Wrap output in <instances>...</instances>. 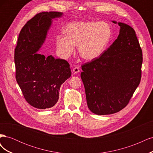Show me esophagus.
I'll list each match as a JSON object with an SVG mask.
<instances>
[{"instance_id":"obj_1","label":"esophagus","mask_w":153,"mask_h":153,"mask_svg":"<svg viewBox=\"0 0 153 153\" xmlns=\"http://www.w3.org/2000/svg\"><path fill=\"white\" fill-rule=\"evenodd\" d=\"M80 71V69H79V68H78V67H75L73 69V72L74 74L78 73Z\"/></svg>"}]
</instances>
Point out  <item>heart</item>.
Returning a JSON list of instances; mask_svg holds the SVG:
<instances>
[{"mask_svg": "<svg viewBox=\"0 0 153 153\" xmlns=\"http://www.w3.org/2000/svg\"><path fill=\"white\" fill-rule=\"evenodd\" d=\"M65 35H58L56 44L65 56L71 55L77 45L80 56L87 61L100 57L112 38V29L104 22H73L64 29Z\"/></svg>", "mask_w": 153, "mask_h": 153, "instance_id": "obj_1", "label": "heart"}]
</instances>
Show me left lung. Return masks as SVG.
<instances>
[{"label":"left lung","instance_id":"1","mask_svg":"<svg viewBox=\"0 0 153 153\" xmlns=\"http://www.w3.org/2000/svg\"><path fill=\"white\" fill-rule=\"evenodd\" d=\"M117 24L119 34L112 45L100 57L82 65L88 108L97 115L124 108L141 80L142 51L135 31L124 23Z\"/></svg>","mask_w":153,"mask_h":153}]
</instances>
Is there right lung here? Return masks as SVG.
<instances>
[{"mask_svg":"<svg viewBox=\"0 0 153 153\" xmlns=\"http://www.w3.org/2000/svg\"><path fill=\"white\" fill-rule=\"evenodd\" d=\"M61 12H42L23 27L15 50L16 79L27 103L39 109L52 107L59 100L60 87L71 76L66 60L38 53L47 38L52 20Z\"/></svg>","mask_w":153,"mask_h":153,"instance_id":"right-lung-1","label":"right lung"}]
</instances>
